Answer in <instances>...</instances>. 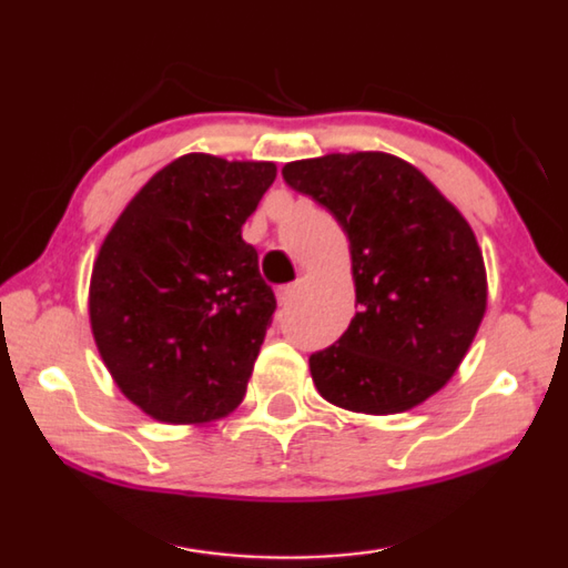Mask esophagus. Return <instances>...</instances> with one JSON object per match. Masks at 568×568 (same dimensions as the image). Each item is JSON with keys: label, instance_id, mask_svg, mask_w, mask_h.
Wrapping results in <instances>:
<instances>
[{"label": "esophagus", "instance_id": "1", "mask_svg": "<svg viewBox=\"0 0 568 568\" xmlns=\"http://www.w3.org/2000/svg\"><path fill=\"white\" fill-rule=\"evenodd\" d=\"M301 293V283H287L277 287V301H281V306H287V303H293L298 298Z\"/></svg>", "mask_w": 568, "mask_h": 568}]
</instances>
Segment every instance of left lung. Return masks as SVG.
<instances>
[{
    "instance_id": "1",
    "label": "left lung",
    "mask_w": 568,
    "mask_h": 568,
    "mask_svg": "<svg viewBox=\"0 0 568 568\" xmlns=\"http://www.w3.org/2000/svg\"><path fill=\"white\" fill-rule=\"evenodd\" d=\"M349 239L357 314L308 357L318 394L361 414H398L458 371L486 311L478 242L450 201L404 159L326 154L283 166Z\"/></svg>"
}]
</instances>
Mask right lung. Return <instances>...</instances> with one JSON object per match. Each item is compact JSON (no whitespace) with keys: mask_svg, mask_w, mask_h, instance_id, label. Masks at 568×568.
Here are the masks:
<instances>
[{"mask_svg":"<svg viewBox=\"0 0 568 568\" xmlns=\"http://www.w3.org/2000/svg\"><path fill=\"white\" fill-rule=\"evenodd\" d=\"M273 162L185 154L110 229L92 267L90 322L118 388L159 422L203 425L242 404L275 293L244 221Z\"/></svg>","mask_w":568,"mask_h":568,"instance_id":"1","label":"right lung"}]
</instances>
